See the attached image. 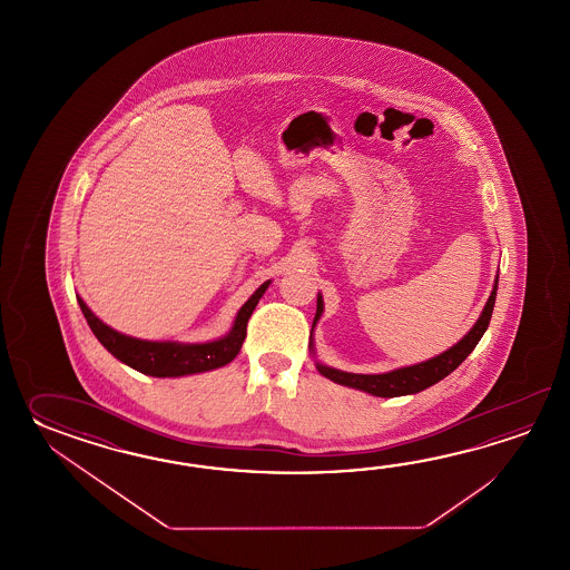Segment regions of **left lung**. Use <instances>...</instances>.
Here are the masks:
<instances>
[{
    "label": "left lung",
    "mask_w": 570,
    "mask_h": 570,
    "mask_svg": "<svg viewBox=\"0 0 570 570\" xmlns=\"http://www.w3.org/2000/svg\"><path fill=\"white\" fill-rule=\"evenodd\" d=\"M497 297V279L495 287L489 295V302L484 305L483 314L476 320L473 330L464 336V338L454 344L450 351L438 354L434 358L425 361V363L413 364V366H403L397 371H391L385 375H354V373H344L338 368H330L324 364L317 363V371L322 375L327 376L330 381L346 385V387L361 389L376 397H400V395H412L420 393L424 389L432 387L438 381H442L444 376H449L459 364L474 351V346L479 344V340L483 338L484 330L489 327L491 314L495 307ZM324 312V302L322 297H317V312H315V322L320 320V315Z\"/></svg>",
    "instance_id": "8db88e82"
}]
</instances>
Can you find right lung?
<instances>
[{
    "label": "right lung",
    "instance_id": "right-lung-1",
    "mask_svg": "<svg viewBox=\"0 0 570 570\" xmlns=\"http://www.w3.org/2000/svg\"><path fill=\"white\" fill-rule=\"evenodd\" d=\"M268 283H263L255 295L244 303L236 315V322L232 326L230 334L224 338L206 342V344H177V342H150L132 336H124L120 332L106 326L94 312L87 307L81 297H77L81 312L86 315L87 324L96 338L108 348L118 361L136 371L153 376H181L204 373L212 368H219L224 364L236 358V354L243 348L246 338V324L248 317L255 312L256 303L267 291Z\"/></svg>",
    "mask_w": 570,
    "mask_h": 570
}]
</instances>
